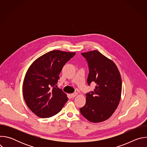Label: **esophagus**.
I'll list each match as a JSON object with an SVG mask.
<instances>
[{
    "mask_svg": "<svg viewBox=\"0 0 147 147\" xmlns=\"http://www.w3.org/2000/svg\"><path fill=\"white\" fill-rule=\"evenodd\" d=\"M77 92H74V93H73V94H71V96L72 97V98H74V97H75L76 96H77Z\"/></svg>",
    "mask_w": 147,
    "mask_h": 147,
    "instance_id": "34e87169",
    "label": "esophagus"
}]
</instances>
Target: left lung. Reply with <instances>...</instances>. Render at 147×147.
<instances>
[{
    "mask_svg": "<svg viewBox=\"0 0 147 147\" xmlns=\"http://www.w3.org/2000/svg\"><path fill=\"white\" fill-rule=\"evenodd\" d=\"M88 64L87 83L95 82L94 91L86 94V103L80 109L81 115L92 123L108 119L117 108L122 82L115 63L98 51L82 53Z\"/></svg>",
    "mask_w": 147,
    "mask_h": 147,
    "instance_id": "obj_1",
    "label": "left lung"
}]
</instances>
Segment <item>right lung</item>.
Here are the masks:
<instances>
[{
    "mask_svg": "<svg viewBox=\"0 0 147 147\" xmlns=\"http://www.w3.org/2000/svg\"><path fill=\"white\" fill-rule=\"evenodd\" d=\"M75 54L54 50L36 59L28 68L23 82V96L37 116L47 118L56 115L68 100L56 84L63 67Z\"/></svg>",
    "mask_w": 147,
    "mask_h": 147,
    "instance_id": "add662e5",
    "label": "right lung"
}]
</instances>
